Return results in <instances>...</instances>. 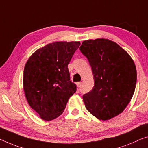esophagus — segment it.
I'll return each mask as SVG.
<instances>
[{"label":"esophagus","instance_id":"34e87169","mask_svg":"<svg viewBox=\"0 0 148 148\" xmlns=\"http://www.w3.org/2000/svg\"><path fill=\"white\" fill-rule=\"evenodd\" d=\"M81 86H82V82H80L78 83V87L79 88H80Z\"/></svg>","mask_w":148,"mask_h":148}]
</instances>
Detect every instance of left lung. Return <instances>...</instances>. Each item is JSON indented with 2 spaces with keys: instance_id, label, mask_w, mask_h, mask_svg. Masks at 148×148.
<instances>
[{
  "instance_id": "8db88e82",
  "label": "left lung",
  "mask_w": 148,
  "mask_h": 148,
  "mask_svg": "<svg viewBox=\"0 0 148 148\" xmlns=\"http://www.w3.org/2000/svg\"><path fill=\"white\" fill-rule=\"evenodd\" d=\"M91 66L94 86L84 94L86 108L100 120L120 114L135 91L137 72L131 56L108 39L83 41L80 47Z\"/></svg>"
}]
</instances>
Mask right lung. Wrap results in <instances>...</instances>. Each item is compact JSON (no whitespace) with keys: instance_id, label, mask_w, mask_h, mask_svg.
<instances>
[{"instance_id":"1","label":"right lung","mask_w":148,"mask_h":148,"mask_svg":"<svg viewBox=\"0 0 148 148\" xmlns=\"http://www.w3.org/2000/svg\"><path fill=\"white\" fill-rule=\"evenodd\" d=\"M80 42H56L35 51L24 69L23 88L30 106L40 118L50 121L63 113L76 91L68 64Z\"/></svg>"}]
</instances>
